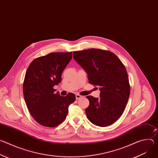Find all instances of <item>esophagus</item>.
<instances>
[{"instance_id":"esophagus-1","label":"esophagus","mask_w":158,"mask_h":158,"mask_svg":"<svg viewBox=\"0 0 158 158\" xmlns=\"http://www.w3.org/2000/svg\"><path fill=\"white\" fill-rule=\"evenodd\" d=\"M82 98V96H81V95L78 94H77L76 95V99H77V100L79 99H80V98Z\"/></svg>"}]
</instances>
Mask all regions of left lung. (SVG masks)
<instances>
[{
    "label": "left lung",
    "instance_id": "8db88e82",
    "mask_svg": "<svg viewBox=\"0 0 158 158\" xmlns=\"http://www.w3.org/2000/svg\"><path fill=\"white\" fill-rule=\"evenodd\" d=\"M73 57L87 73L89 82L100 87V98L86 96L88 119L100 127L113 124L123 114L130 94L124 64L114 53L99 49L75 51Z\"/></svg>",
    "mask_w": 158,
    "mask_h": 158
}]
</instances>
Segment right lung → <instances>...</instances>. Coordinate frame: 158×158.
<instances>
[{
	"instance_id": "add662e5",
	"label": "right lung",
	"mask_w": 158,
	"mask_h": 158,
	"mask_svg": "<svg viewBox=\"0 0 158 158\" xmlns=\"http://www.w3.org/2000/svg\"><path fill=\"white\" fill-rule=\"evenodd\" d=\"M72 52H52L35 59L28 67L23 94L32 116L40 125L54 127L62 123L69 105L76 100L73 93L61 96L53 87L61 82V74L72 59Z\"/></svg>"
}]
</instances>
